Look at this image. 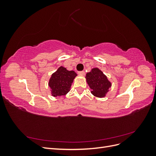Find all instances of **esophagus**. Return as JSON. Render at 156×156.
<instances>
[{
	"mask_svg": "<svg viewBox=\"0 0 156 156\" xmlns=\"http://www.w3.org/2000/svg\"><path fill=\"white\" fill-rule=\"evenodd\" d=\"M78 74L80 75H82V76H84V75H85V72H83V71H81V72H79Z\"/></svg>",
	"mask_w": 156,
	"mask_h": 156,
	"instance_id": "34e87169",
	"label": "esophagus"
}]
</instances>
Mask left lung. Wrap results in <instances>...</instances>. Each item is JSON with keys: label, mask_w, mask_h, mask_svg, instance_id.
<instances>
[{"label": "left lung", "mask_w": 156, "mask_h": 156, "mask_svg": "<svg viewBox=\"0 0 156 156\" xmlns=\"http://www.w3.org/2000/svg\"><path fill=\"white\" fill-rule=\"evenodd\" d=\"M85 78L89 87L92 90L91 93L94 96L98 98L106 96L112 84L100 69L92 68L90 72L87 73Z\"/></svg>", "instance_id": "left-lung-1"}]
</instances>
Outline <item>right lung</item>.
I'll return each instance as SVG.
<instances>
[{"label":"right lung","mask_w":156,"mask_h":156,"mask_svg":"<svg viewBox=\"0 0 156 156\" xmlns=\"http://www.w3.org/2000/svg\"><path fill=\"white\" fill-rule=\"evenodd\" d=\"M77 75L74 71H69L63 66L59 67L51 75L49 81L51 95L54 97L65 96L70 90L72 83Z\"/></svg>","instance_id":"1"}]
</instances>
